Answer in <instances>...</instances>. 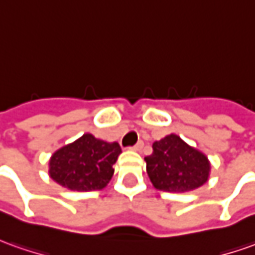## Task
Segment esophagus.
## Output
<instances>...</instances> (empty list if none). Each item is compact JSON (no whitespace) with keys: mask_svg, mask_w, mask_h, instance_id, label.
Segmentation results:
<instances>
[{"mask_svg":"<svg viewBox=\"0 0 255 255\" xmlns=\"http://www.w3.org/2000/svg\"><path fill=\"white\" fill-rule=\"evenodd\" d=\"M143 145H144V143H143V141H137L136 144L131 147V150H133V151H140L141 148H143Z\"/></svg>","mask_w":255,"mask_h":255,"instance_id":"esophagus-1","label":"esophagus"}]
</instances>
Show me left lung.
I'll list each match as a JSON object with an SVG mask.
<instances>
[{"label": "left lung", "instance_id": "obj_1", "mask_svg": "<svg viewBox=\"0 0 255 255\" xmlns=\"http://www.w3.org/2000/svg\"><path fill=\"white\" fill-rule=\"evenodd\" d=\"M144 161L152 186L169 193L198 189L208 180L211 171L208 158L176 134H168L155 141L152 154Z\"/></svg>", "mask_w": 255, "mask_h": 255}]
</instances>
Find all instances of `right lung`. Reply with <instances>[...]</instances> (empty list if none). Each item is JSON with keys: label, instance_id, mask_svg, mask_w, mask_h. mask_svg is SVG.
<instances>
[{"label": "right lung", "instance_id": "right-lung-1", "mask_svg": "<svg viewBox=\"0 0 255 255\" xmlns=\"http://www.w3.org/2000/svg\"><path fill=\"white\" fill-rule=\"evenodd\" d=\"M121 152L117 141L107 143L86 133L52 154L48 173L51 179L69 190H101L112 178V165Z\"/></svg>", "mask_w": 255, "mask_h": 255}]
</instances>
